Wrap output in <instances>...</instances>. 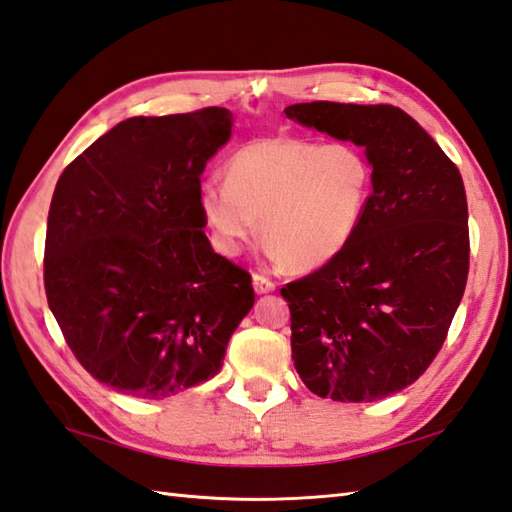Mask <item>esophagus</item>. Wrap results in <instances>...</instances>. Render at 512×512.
I'll return each instance as SVG.
<instances>
[{"instance_id":"obj_1","label":"esophagus","mask_w":512,"mask_h":512,"mask_svg":"<svg viewBox=\"0 0 512 512\" xmlns=\"http://www.w3.org/2000/svg\"><path fill=\"white\" fill-rule=\"evenodd\" d=\"M253 288H255V293H259V295L273 293V290H275V282H273V279H270V277L262 275V273H255V275H253Z\"/></svg>"}]
</instances>
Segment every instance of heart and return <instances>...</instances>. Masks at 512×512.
I'll list each match as a JSON object with an SVG mask.
<instances>
[{"mask_svg": "<svg viewBox=\"0 0 512 512\" xmlns=\"http://www.w3.org/2000/svg\"><path fill=\"white\" fill-rule=\"evenodd\" d=\"M226 182L199 190V210L224 255L262 237L290 270L333 262L355 237L373 190V164L355 144L266 137L239 146Z\"/></svg>", "mask_w": 512, "mask_h": 512, "instance_id": "heart-1", "label": "heart"}]
</instances>
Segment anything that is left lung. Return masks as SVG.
I'll use <instances>...</instances> for the list:
<instances>
[{
    "mask_svg": "<svg viewBox=\"0 0 512 512\" xmlns=\"http://www.w3.org/2000/svg\"><path fill=\"white\" fill-rule=\"evenodd\" d=\"M284 113L364 146L373 164L355 237L282 297L293 362L310 393L377 402L426 373L462 302L470 264L462 175L397 106L310 102Z\"/></svg>",
    "mask_w": 512,
    "mask_h": 512,
    "instance_id": "left-lung-1",
    "label": "left lung"
}]
</instances>
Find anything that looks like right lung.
I'll return each instance as SVG.
<instances>
[{
  "instance_id": "obj_1",
  "label": "right lung",
  "mask_w": 512,
  "mask_h": 512,
  "mask_svg": "<svg viewBox=\"0 0 512 512\" xmlns=\"http://www.w3.org/2000/svg\"><path fill=\"white\" fill-rule=\"evenodd\" d=\"M230 126L219 106L130 117L55 186L48 306L77 362L119 393L162 399L215 377L255 304L250 273L215 253L199 210V177Z\"/></svg>"
}]
</instances>
